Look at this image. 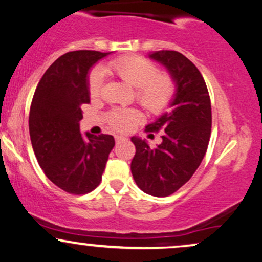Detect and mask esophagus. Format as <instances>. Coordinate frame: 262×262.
I'll return each instance as SVG.
<instances>
[{"mask_svg": "<svg viewBox=\"0 0 262 262\" xmlns=\"http://www.w3.org/2000/svg\"><path fill=\"white\" fill-rule=\"evenodd\" d=\"M123 140H125L124 137H122V136H116V143H117V144H118V143L123 142Z\"/></svg>", "mask_w": 262, "mask_h": 262, "instance_id": "obj_1", "label": "esophagus"}]
</instances>
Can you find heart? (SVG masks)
Returning <instances> with one entry per match:
<instances>
[{
  "label": "heart",
  "instance_id": "b5f03b06",
  "mask_svg": "<svg viewBox=\"0 0 262 262\" xmlns=\"http://www.w3.org/2000/svg\"><path fill=\"white\" fill-rule=\"evenodd\" d=\"M104 72L114 74L126 84L137 89V99L151 113H162L173 102L175 82L168 73L158 72L157 66L148 58L140 56H124L109 62ZM104 73L96 68L91 73L88 82L89 96L97 98L102 92ZM143 119L137 109H113L108 113L107 120L111 128L118 132H126Z\"/></svg>",
  "mask_w": 262,
  "mask_h": 262
}]
</instances>
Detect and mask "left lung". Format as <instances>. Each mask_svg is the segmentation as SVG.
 Wrapping results in <instances>:
<instances>
[{"label": "left lung", "instance_id": "obj_1", "mask_svg": "<svg viewBox=\"0 0 262 262\" xmlns=\"http://www.w3.org/2000/svg\"><path fill=\"white\" fill-rule=\"evenodd\" d=\"M173 77L177 92L171 107L145 132L163 130L162 144L150 148L133 137L136 155L130 170L137 185L153 196H168L194 175L208 149L211 134V103L205 80L190 59L177 51L149 54Z\"/></svg>", "mask_w": 262, "mask_h": 262}]
</instances>
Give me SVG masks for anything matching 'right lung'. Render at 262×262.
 <instances>
[{
	"label": "right lung",
	"instance_id": "1",
	"mask_svg": "<svg viewBox=\"0 0 262 262\" xmlns=\"http://www.w3.org/2000/svg\"><path fill=\"white\" fill-rule=\"evenodd\" d=\"M109 53L73 51L56 59L45 72L30 109V137L46 177L68 194L82 195L99 185L114 138L82 136L79 120L89 103L88 72Z\"/></svg>",
	"mask_w": 262,
	"mask_h": 262
}]
</instances>
